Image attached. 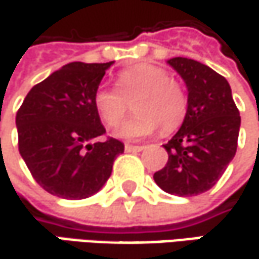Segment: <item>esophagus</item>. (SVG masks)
<instances>
[{
    "label": "esophagus",
    "instance_id": "34e87169",
    "mask_svg": "<svg viewBox=\"0 0 259 259\" xmlns=\"http://www.w3.org/2000/svg\"><path fill=\"white\" fill-rule=\"evenodd\" d=\"M124 150H126L127 153H139V151L144 150V147H142V145H130V144H126V145H124Z\"/></svg>",
    "mask_w": 259,
    "mask_h": 259
}]
</instances>
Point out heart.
<instances>
[{"mask_svg": "<svg viewBox=\"0 0 259 259\" xmlns=\"http://www.w3.org/2000/svg\"><path fill=\"white\" fill-rule=\"evenodd\" d=\"M133 101L136 114L117 129L124 139L150 136L160 126L164 133L174 132L187 115L188 101L182 85L155 65L126 68L117 77V89L101 85L93 95L95 109L109 127L120 124Z\"/></svg>", "mask_w": 259, "mask_h": 259, "instance_id": "b5f03b06", "label": "heart"}]
</instances>
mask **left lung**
<instances>
[{"label":"left lung","instance_id":"left-lung-1","mask_svg":"<svg viewBox=\"0 0 259 259\" xmlns=\"http://www.w3.org/2000/svg\"><path fill=\"white\" fill-rule=\"evenodd\" d=\"M167 63L187 85L188 108L182 126L163 145L169 160L154 174V181L169 194L191 197L210 190L233 160L240 115L223 75L187 58Z\"/></svg>","mask_w":259,"mask_h":259}]
</instances>
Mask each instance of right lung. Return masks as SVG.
<instances>
[{"instance_id":"right-lung-1","label":"right lung","mask_w":259,"mask_h":259,"mask_svg":"<svg viewBox=\"0 0 259 259\" xmlns=\"http://www.w3.org/2000/svg\"><path fill=\"white\" fill-rule=\"evenodd\" d=\"M114 62H72L34 85L16 115L19 153L36 182L62 199H87L111 177L124 144L105 133L93 95Z\"/></svg>"}]
</instances>
